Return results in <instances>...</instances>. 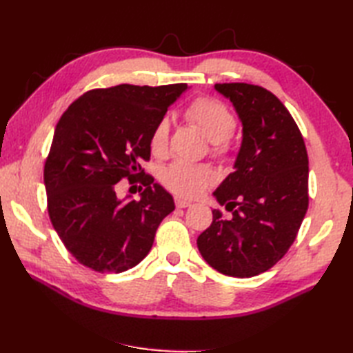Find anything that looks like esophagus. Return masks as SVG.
I'll return each instance as SVG.
<instances>
[{
    "label": "esophagus",
    "mask_w": 353,
    "mask_h": 353,
    "mask_svg": "<svg viewBox=\"0 0 353 353\" xmlns=\"http://www.w3.org/2000/svg\"><path fill=\"white\" fill-rule=\"evenodd\" d=\"M176 206L177 208H188V206H191V203L188 200H183V199H181V197H177L176 199Z\"/></svg>",
    "instance_id": "1"
}]
</instances>
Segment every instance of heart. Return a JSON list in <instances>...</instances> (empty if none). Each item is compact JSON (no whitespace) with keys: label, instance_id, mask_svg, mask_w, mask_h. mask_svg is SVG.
<instances>
[{"label":"heart","instance_id":"b5f03b06","mask_svg":"<svg viewBox=\"0 0 353 353\" xmlns=\"http://www.w3.org/2000/svg\"><path fill=\"white\" fill-rule=\"evenodd\" d=\"M186 119L212 142L215 154L223 156L229 152L228 138L236 127L235 115L223 103L211 99L194 100L185 112ZM170 137V119L161 118L150 137V148L157 156L167 152ZM216 181L215 171L208 165H191L176 162L165 168L162 182L168 190L182 197H197Z\"/></svg>","mask_w":353,"mask_h":353}]
</instances>
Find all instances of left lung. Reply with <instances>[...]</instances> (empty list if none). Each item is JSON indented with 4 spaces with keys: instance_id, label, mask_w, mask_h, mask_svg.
<instances>
[{
    "instance_id": "1",
    "label": "left lung",
    "mask_w": 353,
    "mask_h": 353,
    "mask_svg": "<svg viewBox=\"0 0 353 353\" xmlns=\"http://www.w3.org/2000/svg\"><path fill=\"white\" fill-rule=\"evenodd\" d=\"M243 124L235 171L214 191L228 211H212V223L197 238L209 265L226 276L267 272L294 243L308 209V153L291 114L267 89L216 83Z\"/></svg>"
}]
</instances>
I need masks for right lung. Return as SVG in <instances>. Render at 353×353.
I'll return each mask as SVG.
<instances>
[{"label":"right lung","instance_id":"obj_1","mask_svg":"<svg viewBox=\"0 0 353 353\" xmlns=\"http://www.w3.org/2000/svg\"><path fill=\"white\" fill-rule=\"evenodd\" d=\"M186 89L185 83L94 89L59 119L43 183L52 228L80 264L123 273L152 249L174 200L139 162L150 159L156 123ZM138 175L146 186L141 199H118L116 183Z\"/></svg>","mask_w":353,"mask_h":353}]
</instances>
